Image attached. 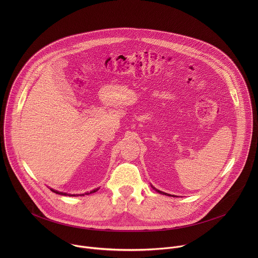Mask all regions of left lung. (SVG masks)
<instances>
[{
  "mask_svg": "<svg viewBox=\"0 0 258 258\" xmlns=\"http://www.w3.org/2000/svg\"><path fill=\"white\" fill-rule=\"evenodd\" d=\"M156 189V188H155ZM158 192H160V194H163V195H168V194H165V192H163V191H160V190H158V189H156ZM168 196H170V195H168Z\"/></svg>",
  "mask_w": 258,
  "mask_h": 258,
  "instance_id": "1",
  "label": "left lung"
}]
</instances>
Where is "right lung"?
Returning a JSON list of instances; mask_svg holds the SVG:
<instances>
[{"label":"right lung","instance_id":"1","mask_svg":"<svg viewBox=\"0 0 258 258\" xmlns=\"http://www.w3.org/2000/svg\"><path fill=\"white\" fill-rule=\"evenodd\" d=\"M53 192H55V194H58V195H64V196H67L68 194H66V192H60V191H57V190H54V189H52V188H50ZM98 188H96V189H94V190H92V191H90V192H88V194H91V192H95L96 190H97ZM88 194H86V195H88ZM69 196H76V195H69Z\"/></svg>","mask_w":258,"mask_h":258}]
</instances>
